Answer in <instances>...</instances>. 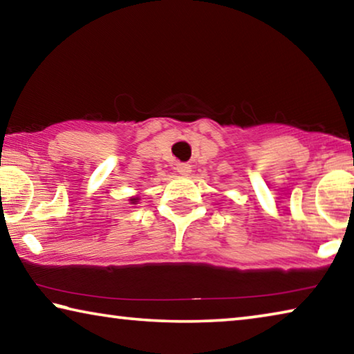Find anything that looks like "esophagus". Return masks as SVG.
Returning a JSON list of instances; mask_svg holds the SVG:
<instances>
[{
	"label": "esophagus",
	"mask_w": 354,
	"mask_h": 354,
	"mask_svg": "<svg viewBox=\"0 0 354 354\" xmlns=\"http://www.w3.org/2000/svg\"><path fill=\"white\" fill-rule=\"evenodd\" d=\"M176 171L179 173V175H183V176H189L190 171H192V167L189 164H178L176 165Z\"/></svg>",
	"instance_id": "obj_1"
}]
</instances>
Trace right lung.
<instances>
[{
    "label": "right lung",
    "instance_id": "1",
    "mask_svg": "<svg viewBox=\"0 0 354 354\" xmlns=\"http://www.w3.org/2000/svg\"><path fill=\"white\" fill-rule=\"evenodd\" d=\"M129 201H131V205H136V203L139 201V196H131Z\"/></svg>",
    "mask_w": 354,
    "mask_h": 354
}]
</instances>
